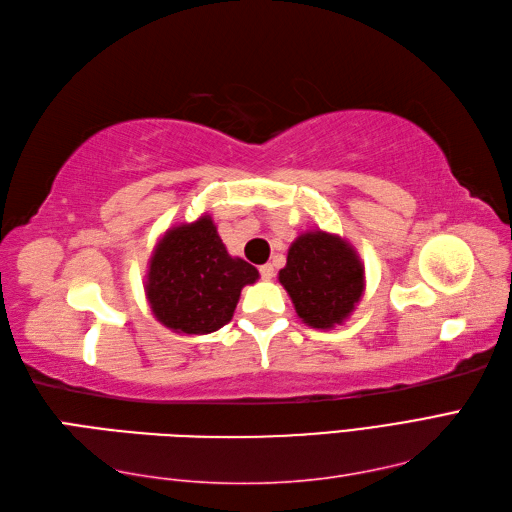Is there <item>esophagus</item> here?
I'll return each mask as SVG.
<instances>
[{"label": "esophagus", "mask_w": 512, "mask_h": 512, "mask_svg": "<svg viewBox=\"0 0 512 512\" xmlns=\"http://www.w3.org/2000/svg\"><path fill=\"white\" fill-rule=\"evenodd\" d=\"M258 271H260V278H263V280H271L273 276H276V271H273V265H269V263L260 267Z\"/></svg>", "instance_id": "34e87169"}]
</instances>
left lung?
<instances>
[{
  "label": "left lung",
  "instance_id": "left-lung-1",
  "mask_svg": "<svg viewBox=\"0 0 512 512\" xmlns=\"http://www.w3.org/2000/svg\"><path fill=\"white\" fill-rule=\"evenodd\" d=\"M278 280L306 326L330 330L341 326L363 297L365 267L341 236L310 230L291 243Z\"/></svg>",
  "mask_w": 512,
  "mask_h": 512
}]
</instances>
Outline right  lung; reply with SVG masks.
<instances>
[{"label": "right lung", "mask_w": 512, "mask_h": 512, "mask_svg": "<svg viewBox=\"0 0 512 512\" xmlns=\"http://www.w3.org/2000/svg\"><path fill=\"white\" fill-rule=\"evenodd\" d=\"M258 269L232 258L210 215L160 236L149 258L145 295L154 317L178 334H210L226 326L241 289Z\"/></svg>", "instance_id": "obj_1"}]
</instances>
